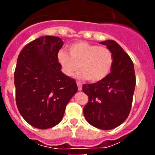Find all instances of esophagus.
I'll list each match as a JSON object with an SVG mask.
<instances>
[{
	"mask_svg": "<svg viewBox=\"0 0 155 155\" xmlns=\"http://www.w3.org/2000/svg\"><path fill=\"white\" fill-rule=\"evenodd\" d=\"M76 85H77V86H78V90H79V91H82V84H81L80 82H76Z\"/></svg>",
	"mask_w": 155,
	"mask_h": 155,
	"instance_id": "esophagus-1",
	"label": "esophagus"
}]
</instances>
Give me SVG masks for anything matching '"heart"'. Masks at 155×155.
Masks as SVG:
<instances>
[{"mask_svg": "<svg viewBox=\"0 0 155 155\" xmlns=\"http://www.w3.org/2000/svg\"><path fill=\"white\" fill-rule=\"evenodd\" d=\"M68 50L70 54L63 50L58 51V61L69 77L80 68L81 79L98 82L105 79L112 70L113 54L107 47L81 41L70 45Z\"/></svg>", "mask_w": 155, "mask_h": 155, "instance_id": "obj_1", "label": "heart"}]
</instances>
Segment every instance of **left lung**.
Instances as JSON below:
<instances>
[{
    "instance_id": "8db88e82",
    "label": "left lung",
    "mask_w": 155,
    "mask_h": 155,
    "mask_svg": "<svg viewBox=\"0 0 155 155\" xmlns=\"http://www.w3.org/2000/svg\"><path fill=\"white\" fill-rule=\"evenodd\" d=\"M113 54L110 73L102 81L83 85L88 97L83 109L86 121L101 130H111L121 125L130 112L136 85L132 60L115 40L101 42Z\"/></svg>"
}]
</instances>
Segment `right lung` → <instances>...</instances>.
<instances>
[{
    "label": "right lung",
    "instance_id": "add662e5",
    "mask_svg": "<svg viewBox=\"0 0 155 155\" xmlns=\"http://www.w3.org/2000/svg\"><path fill=\"white\" fill-rule=\"evenodd\" d=\"M64 42L45 36L26 45L18 54L14 73L15 101L25 120L38 129L57 125L78 87L64 74L58 53Z\"/></svg>",
    "mask_w": 155,
    "mask_h": 155
}]
</instances>
